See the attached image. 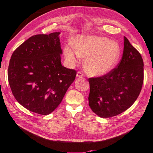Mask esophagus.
I'll use <instances>...</instances> for the list:
<instances>
[{
  "mask_svg": "<svg viewBox=\"0 0 153 153\" xmlns=\"http://www.w3.org/2000/svg\"><path fill=\"white\" fill-rule=\"evenodd\" d=\"M83 76V74L81 73V72H78L77 73V74H76V77H77V78H79V77H82Z\"/></svg>",
  "mask_w": 153,
  "mask_h": 153,
  "instance_id": "obj_1",
  "label": "esophagus"
}]
</instances>
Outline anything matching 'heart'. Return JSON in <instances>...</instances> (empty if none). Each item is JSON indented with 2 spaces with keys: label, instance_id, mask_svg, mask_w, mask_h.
Here are the masks:
<instances>
[{
  "label": "heart",
  "instance_id": "1",
  "mask_svg": "<svg viewBox=\"0 0 153 153\" xmlns=\"http://www.w3.org/2000/svg\"><path fill=\"white\" fill-rule=\"evenodd\" d=\"M64 53L70 64H76L86 58L84 68L91 76H100L107 74L116 66L120 56L118 43L105 37L79 36L74 45L70 43L65 46Z\"/></svg>",
  "mask_w": 153,
  "mask_h": 153
}]
</instances>
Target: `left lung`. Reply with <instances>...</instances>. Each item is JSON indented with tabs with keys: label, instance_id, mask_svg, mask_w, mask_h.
Here are the masks:
<instances>
[{
	"label": "left lung",
	"instance_id": "1",
	"mask_svg": "<svg viewBox=\"0 0 153 153\" xmlns=\"http://www.w3.org/2000/svg\"><path fill=\"white\" fill-rule=\"evenodd\" d=\"M88 81V105L92 111L102 118L119 115L128 109L140 93L143 82V59L124 37L123 58L117 68Z\"/></svg>",
	"mask_w": 153,
	"mask_h": 153
}]
</instances>
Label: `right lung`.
I'll return each instance as SVG.
<instances>
[{
    "label": "right lung",
    "mask_w": 153,
    "mask_h": 153,
    "mask_svg": "<svg viewBox=\"0 0 153 153\" xmlns=\"http://www.w3.org/2000/svg\"><path fill=\"white\" fill-rule=\"evenodd\" d=\"M60 32L30 37L13 51L8 70L14 97L29 111L49 115L58 107L76 72L61 64Z\"/></svg>",
    "instance_id": "add662e5"
}]
</instances>
